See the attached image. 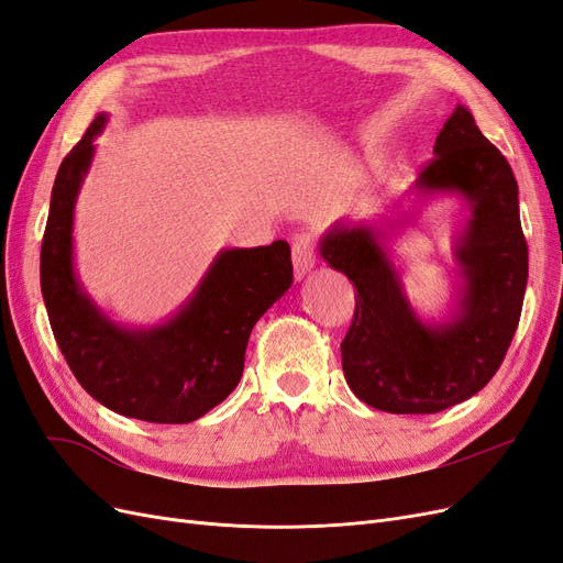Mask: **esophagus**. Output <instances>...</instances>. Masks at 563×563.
Instances as JSON below:
<instances>
[{
	"instance_id": "34e87169",
	"label": "esophagus",
	"mask_w": 563,
	"mask_h": 563,
	"mask_svg": "<svg viewBox=\"0 0 563 563\" xmlns=\"http://www.w3.org/2000/svg\"><path fill=\"white\" fill-rule=\"evenodd\" d=\"M291 253H294V272H296V277H298V279H302V277L308 275V272L314 267V263H317L312 234H308V232L298 234L296 240H294V249H291Z\"/></svg>"
}]
</instances>
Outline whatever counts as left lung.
Wrapping results in <instances>:
<instances>
[{"label": "left lung", "mask_w": 563, "mask_h": 563, "mask_svg": "<svg viewBox=\"0 0 563 563\" xmlns=\"http://www.w3.org/2000/svg\"><path fill=\"white\" fill-rule=\"evenodd\" d=\"M413 192L455 195L470 209L453 242L460 284L446 321L416 314L389 261L391 234L411 213L343 220L319 242L321 258L356 286L354 319L340 345L345 380L364 404L387 413L444 411L496 376L519 327L528 279L517 178L465 106L439 131L434 159Z\"/></svg>", "instance_id": "left-lung-1"}]
</instances>
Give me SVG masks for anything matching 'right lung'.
<instances>
[{
    "instance_id": "1",
    "label": "right lung",
    "mask_w": 563,
    "mask_h": 563,
    "mask_svg": "<svg viewBox=\"0 0 563 563\" xmlns=\"http://www.w3.org/2000/svg\"><path fill=\"white\" fill-rule=\"evenodd\" d=\"M108 114H98L58 168L40 279L51 329L79 385L110 411L180 424L209 413L240 385L249 335L294 284L291 249H223L195 294L157 327H124L98 308L75 272V203Z\"/></svg>"
}]
</instances>
